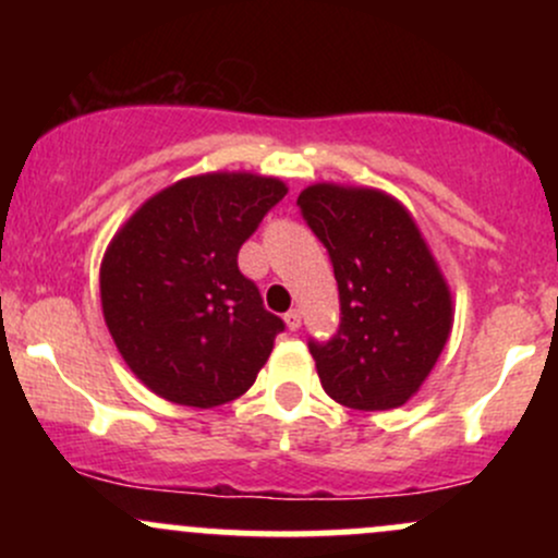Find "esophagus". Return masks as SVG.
I'll use <instances>...</instances> for the list:
<instances>
[{"label": "esophagus", "mask_w": 558, "mask_h": 558, "mask_svg": "<svg viewBox=\"0 0 558 558\" xmlns=\"http://www.w3.org/2000/svg\"><path fill=\"white\" fill-rule=\"evenodd\" d=\"M286 325H288V330L296 332L301 328V312L299 310H288L286 312Z\"/></svg>", "instance_id": "esophagus-1"}]
</instances>
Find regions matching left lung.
Listing matches in <instances>:
<instances>
[{"instance_id": "1", "label": "left lung", "mask_w": 558, "mask_h": 558, "mask_svg": "<svg viewBox=\"0 0 558 558\" xmlns=\"http://www.w3.org/2000/svg\"><path fill=\"white\" fill-rule=\"evenodd\" d=\"M299 213L328 248L341 323L310 338L319 383L349 409L401 407L422 386L451 330V296L417 226L373 189L310 185Z\"/></svg>"}]
</instances>
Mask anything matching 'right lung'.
I'll return each mask as SVG.
<instances>
[{
    "mask_svg": "<svg viewBox=\"0 0 558 558\" xmlns=\"http://www.w3.org/2000/svg\"><path fill=\"white\" fill-rule=\"evenodd\" d=\"M283 196V183L248 172L189 178L112 239L101 310L128 367L157 396L209 409L257 380L286 323L239 270V248Z\"/></svg>",
    "mask_w": 558,
    "mask_h": 558,
    "instance_id": "obj_1",
    "label": "right lung"
}]
</instances>
